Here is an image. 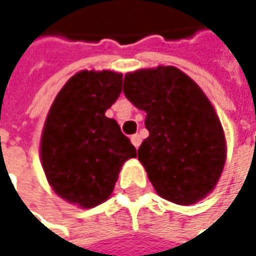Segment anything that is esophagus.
<instances>
[{
	"instance_id": "esophagus-1",
	"label": "esophagus",
	"mask_w": 256,
	"mask_h": 256,
	"mask_svg": "<svg viewBox=\"0 0 256 256\" xmlns=\"http://www.w3.org/2000/svg\"><path fill=\"white\" fill-rule=\"evenodd\" d=\"M130 141H132V144L138 148V147H140V144H141V135H138V134L132 135V136H130Z\"/></svg>"
}]
</instances>
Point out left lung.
Instances as JSON below:
<instances>
[{
  "label": "left lung",
  "mask_w": 256,
  "mask_h": 256,
  "mask_svg": "<svg viewBox=\"0 0 256 256\" xmlns=\"http://www.w3.org/2000/svg\"><path fill=\"white\" fill-rule=\"evenodd\" d=\"M122 90L147 114L138 159L156 192L178 205L206 197L223 172L226 140L204 90L174 66L127 72Z\"/></svg>",
  "instance_id": "obj_1"
}]
</instances>
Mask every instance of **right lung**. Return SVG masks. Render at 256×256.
<instances>
[{"instance_id":"right-lung-1","label":"right lung","mask_w":256,"mask_h":256,"mask_svg":"<svg viewBox=\"0 0 256 256\" xmlns=\"http://www.w3.org/2000/svg\"><path fill=\"white\" fill-rule=\"evenodd\" d=\"M122 74L80 71L54 98L46 115L40 159L46 180L59 197L94 208L114 191L122 164L136 148L104 112L121 94Z\"/></svg>"}]
</instances>
